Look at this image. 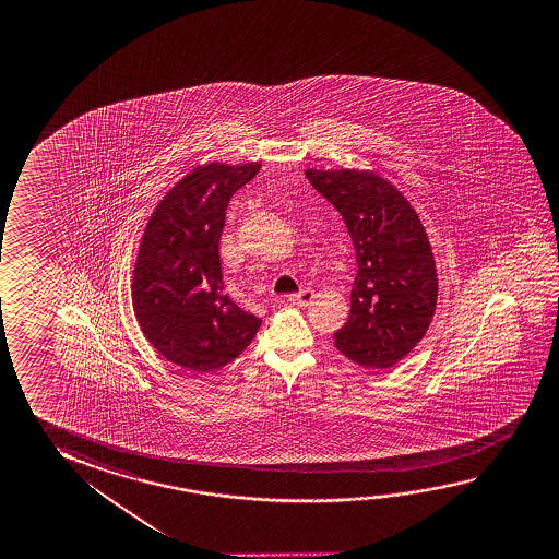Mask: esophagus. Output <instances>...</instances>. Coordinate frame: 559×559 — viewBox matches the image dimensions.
<instances>
[{
	"instance_id": "34e87169",
	"label": "esophagus",
	"mask_w": 559,
	"mask_h": 559,
	"mask_svg": "<svg viewBox=\"0 0 559 559\" xmlns=\"http://www.w3.org/2000/svg\"><path fill=\"white\" fill-rule=\"evenodd\" d=\"M313 300V290L311 288H302L300 293L288 296V302L296 304V306H308Z\"/></svg>"
}]
</instances>
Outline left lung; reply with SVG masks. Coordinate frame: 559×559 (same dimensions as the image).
<instances>
[{"mask_svg":"<svg viewBox=\"0 0 559 559\" xmlns=\"http://www.w3.org/2000/svg\"><path fill=\"white\" fill-rule=\"evenodd\" d=\"M306 177L343 216L357 253L350 316L333 333L335 347L360 367H394L421 341L437 308L439 278L421 221L372 171L308 169Z\"/></svg>","mask_w":559,"mask_h":559,"instance_id":"left-lung-1","label":"left lung"}]
</instances>
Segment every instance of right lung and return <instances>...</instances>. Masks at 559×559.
Masks as SVG:
<instances>
[{"instance_id":"1","label":"right lung","mask_w":559,"mask_h":559,"mask_svg":"<svg viewBox=\"0 0 559 559\" xmlns=\"http://www.w3.org/2000/svg\"><path fill=\"white\" fill-rule=\"evenodd\" d=\"M259 169L201 165L150 216L132 276V306L152 347L177 367H226L261 328L257 316L224 294L218 253L229 199Z\"/></svg>"}]
</instances>
